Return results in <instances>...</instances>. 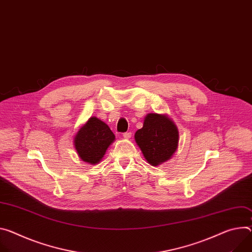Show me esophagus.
Returning <instances> with one entry per match:
<instances>
[{"mask_svg": "<svg viewBox=\"0 0 252 252\" xmlns=\"http://www.w3.org/2000/svg\"><path fill=\"white\" fill-rule=\"evenodd\" d=\"M123 136H124V138H125L126 140H128V139H130L131 132H130V131H126V132H125V133L123 134Z\"/></svg>", "mask_w": 252, "mask_h": 252, "instance_id": "1", "label": "esophagus"}]
</instances>
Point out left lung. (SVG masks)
Returning a JSON list of instances; mask_svg holds the SVG:
<instances>
[{
    "label": "left lung",
    "instance_id": "1",
    "mask_svg": "<svg viewBox=\"0 0 252 252\" xmlns=\"http://www.w3.org/2000/svg\"><path fill=\"white\" fill-rule=\"evenodd\" d=\"M134 140L147 162L157 167L169 161L177 151L179 130L167 114L148 113L143 127L135 131Z\"/></svg>",
    "mask_w": 252,
    "mask_h": 252
}]
</instances>
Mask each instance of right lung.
<instances>
[{"label": "right lung", "instance_id": "obj_1", "mask_svg": "<svg viewBox=\"0 0 252 252\" xmlns=\"http://www.w3.org/2000/svg\"><path fill=\"white\" fill-rule=\"evenodd\" d=\"M116 140L109 126L99 119L93 117L78 129L73 145L83 162L95 165L99 163L108 147Z\"/></svg>", "mask_w": 252, "mask_h": 252}]
</instances>
